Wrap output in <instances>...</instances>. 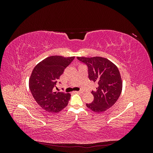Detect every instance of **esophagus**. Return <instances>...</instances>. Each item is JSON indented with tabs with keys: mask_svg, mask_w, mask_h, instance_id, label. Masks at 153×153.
<instances>
[{
	"mask_svg": "<svg viewBox=\"0 0 153 153\" xmlns=\"http://www.w3.org/2000/svg\"><path fill=\"white\" fill-rule=\"evenodd\" d=\"M76 92H77V93H80V94H82V93H84V91H83L82 90H80V91H76Z\"/></svg>",
	"mask_w": 153,
	"mask_h": 153,
	"instance_id": "esophagus-1",
	"label": "esophagus"
}]
</instances>
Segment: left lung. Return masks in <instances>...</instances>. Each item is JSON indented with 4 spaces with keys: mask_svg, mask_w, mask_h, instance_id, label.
Masks as SVG:
<instances>
[{
    "mask_svg": "<svg viewBox=\"0 0 153 153\" xmlns=\"http://www.w3.org/2000/svg\"><path fill=\"white\" fill-rule=\"evenodd\" d=\"M88 68L90 80L98 83L96 91L91 92L94 100L87 103L88 108L95 112H102L113 106L121 95L123 82L117 67L108 59L101 57H77Z\"/></svg>",
    "mask_w": 153,
    "mask_h": 153,
    "instance_id": "obj_1",
    "label": "left lung"
}]
</instances>
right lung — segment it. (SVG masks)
<instances>
[{
  "mask_svg": "<svg viewBox=\"0 0 153 153\" xmlns=\"http://www.w3.org/2000/svg\"><path fill=\"white\" fill-rule=\"evenodd\" d=\"M75 57L50 56L38 63L29 78L32 96L41 108L50 113H57L68 105L71 94L55 92L57 80Z\"/></svg>",
  "mask_w": 153,
  "mask_h": 153,
  "instance_id": "right-lung-1",
  "label": "right lung"
}]
</instances>
